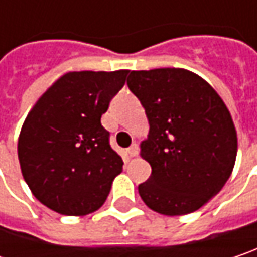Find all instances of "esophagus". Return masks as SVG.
Returning a JSON list of instances; mask_svg holds the SVG:
<instances>
[{
  "instance_id": "obj_1",
  "label": "esophagus",
  "mask_w": 257,
  "mask_h": 257,
  "mask_svg": "<svg viewBox=\"0 0 257 257\" xmlns=\"http://www.w3.org/2000/svg\"><path fill=\"white\" fill-rule=\"evenodd\" d=\"M138 151H139L138 145H136V143H133V145L127 149V154H128V156H136L138 155Z\"/></svg>"
}]
</instances>
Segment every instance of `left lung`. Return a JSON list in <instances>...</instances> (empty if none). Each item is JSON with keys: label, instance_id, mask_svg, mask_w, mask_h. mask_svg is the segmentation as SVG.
<instances>
[{"label": "left lung", "instance_id": "1", "mask_svg": "<svg viewBox=\"0 0 257 257\" xmlns=\"http://www.w3.org/2000/svg\"><path fill=\"white\" fill-rule=\"evenodd\" d=\"M127 84L149 121L140 156L152 174L139 186L142 200L168 216L200 209L221 192L235 164L237 132L227 105L184 68L132 71Z\"/></svg>", "mask_w": 257, "mask_h": 257}]
</instances>
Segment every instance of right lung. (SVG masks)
I'll use <instances>...</instances> for the list:
<instances>
[{
	"instance_id": "add662e5",
	"label": "right lung",
	"mask_w": 257,
	"mask_h": 257,
	"mask_svg": "<svg viewBox=\"0 0 257 257\" xmlns=\"http://www.w3.org/2000/svg\"><path fill=\"white\" fill-rule=\"evenodd\" d=\"M128 70L70 71L36 101L23 122L17 154L30 192L61 215L83 216L105 203L121 156L101 124Z\"/></svg>"
}]
</instances>
